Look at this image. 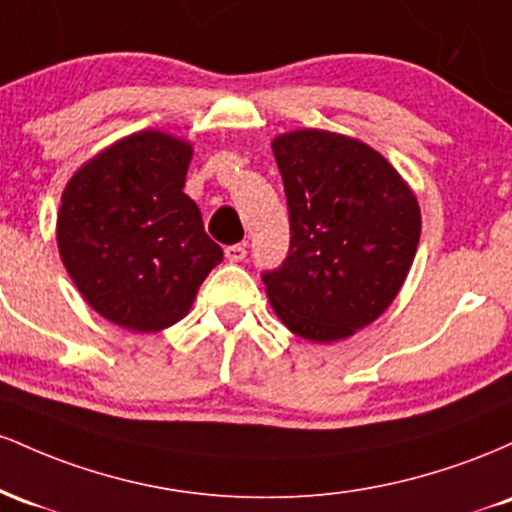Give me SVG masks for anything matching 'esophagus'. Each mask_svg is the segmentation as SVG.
<instances>
[{"label": "esophagus", "mask_w": 512, "mask_h": 512, "mask_svg": "<svg viewBox=\"0 0 512 512\" xmlns=\"http://www.w3.org/2000/svg\"><path fill=\"white\" fill-rule=\"evenodd\" d=\"M245 255H248V250H245V245H228L226 248V260L228 262H243Z\"/></svg>", "instance_id": "1"}]
</instances>
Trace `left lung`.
Wrapping results in <instances>:
<instances>
[{
	"instance_id": "left-lung-1",
	"label": "left lung",
	"mask_w": 512,
	"mask_h": 512,
	"mask_svg": "<svg viewBox=\"0 0 512 512\" xmlns=\"http://www.w3.org/2000/svg\"><path fill=\"white\" fill-rule=\"evenodd\" d=\"M272 151L291 245L262 274L269 303L308 342L351 337L402 289L421 236L419 202L387 158L344 134L296 129Z\"/></svg>"
}]
</instances>
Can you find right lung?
Segmentation results:
<instances>
[{"instance_id": "1", "label": "right lung", "mask_w": 512, "mask_h": 512, "mask_svg": "<svg viewBox=\"0 0 512 512\" xmlns=\"http://www.w3.org/2000/svg\"><path fill=\"white\" fill-rule=\"evenodd\" d=\"M190 161V144L144 129L93 156L64 187L60 257L84 301L113 325H175L223 260L182 192Z\"/></svg>"}]
</instances>
